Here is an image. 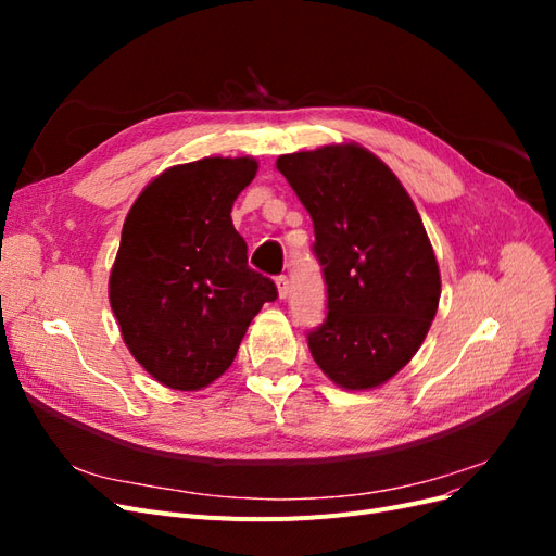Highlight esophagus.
Returning <instances> with one entry per match:
<instances>
[{
	"label": "esophagus",
	"instance_id": "obj_1",
	"mask_svg": "<svg viewBox=\"0 0 556 556\" xmlns=\"http://www.w3.org/2000/svg\"><path fill=\"white\" fill-rule=\"evenodd\" d=\"M276 288H278V296H280V299H288V294H290V280H288V278L278 276V278H276Z\"/></svg>",
	"mask_w": 556,
	"mask_h": 556
}]
</instances>
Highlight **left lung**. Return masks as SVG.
Here are the masks:
<instances>
[{
    "mask_svg": "<svg viewBox=\"0 0 556 556\" xmlns=\"http://www.w3.org/2000/svg\"><path fill=\"white\" fill-rule=\"evenodd\" d=\"M276 166L311 213L327 285L311 355L343 390H371L413 359L439 311L422 217L390 166L357 143L280 155Z\"/></svg>",
    "mask_w": 556,
    "mask_h": 556,
    "instance_id": "left-lung-1",
    "label": "left lung"
}]
</instances>
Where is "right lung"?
<instances>
[{
	"label": "right lung",
	"mask_w": 556,
	"mask_h": 556,
	"mask_svg": "<svg viewBox=\"0 0 556 556\" xmlns=\"http://www.w3.org/2000/svg\"><path fill=\"white\" fill-rule=\"evenodd\" d=\"M252 157L178 164L146 185L123 225L109 299L123 341L157 382L194 392L231 366L276 282L248 266L231 206Z\"/></svg>",
	"instance_id": "obj_1"
}]
</instances>
